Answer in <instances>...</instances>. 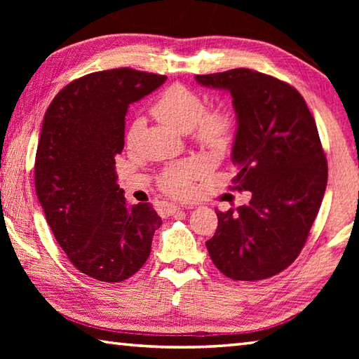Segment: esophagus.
Segmentation results:
<instances>
[{
	"label": "esophagus",
	"instance_id": "34e87169",
	"mask_svg": "<svg viewBox=\"0 0 359 359\" xmlns=\"http://www.w3.org/2000/svg\"><path fill=\"white\" fill-rule=\"evenodd\" d=\"M179 211H182V208L177 207V205H174V203H168V205H166L168 216H174L175 212H179Z\"/></svg>",
	"mask_w": 359,
	"mask_h": 359
}]
</instances>
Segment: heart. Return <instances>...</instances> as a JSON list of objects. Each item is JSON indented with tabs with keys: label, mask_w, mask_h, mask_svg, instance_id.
Instances as JSON below:
<instances>
[{
	"label": "heart",
	"mask_w": 359,
	"mask_h": 359,
	"mask_svg": "<svg viewBox=\"0 0 359 359\" xmlns=\"http://www.w3.org/2000/svg\"><path fill=\"white\" fill-rule=\"evenodd\" d=\"M205 100L201 94L184 85L166 88L152 104V114L175 131L189 133L202 147L222 151L230 144L234 134V120L225 108L205 111ZM203 171L197 160H188L165 171L160 177V188L171 196H185L193 182Z\"/></svg>",
	"instance_id": "heart-1"
}]
</instances>
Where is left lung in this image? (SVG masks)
<instances>
[{"label": "left lung", "instance_id": "1", "mask_svg": "<svg viewBox=\"0 0 359 359\" xmlns=\"http://www.w3.org/2000/svg\"><path fill=\"white\" fill-rule=\"evenodd\" d=\"M196 80L230 90L238 114L233 189L251 191L248 205L216 211L211 261L234 280L271 278L299 256L325 193L329 171L315 118L302 95L271 75L239 67Z\"/></svg>", "mask_w": 359, "mask_h": 359}]
</instances>
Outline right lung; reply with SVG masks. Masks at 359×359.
<instances>
[{
  "label": "right lung",
  "mask_w": 359,
  "mask_h": 359,
  "mask_svg": "<svg viewBox=\"0 0 359 359\" xmlns=\"http://www.w3.org/2000/svg\"><path fill=\"white\" fill-rule=\"evenodd\" d=\"M165 75L131 67L71 81L44 114L35 189L58 245L75 269L102 282L131 278L147 262L162 219L149 203L129 205L117 185L128 106Z\"/></svg>",
  "instance_id": "right-lung-1"
}]
</instances>
